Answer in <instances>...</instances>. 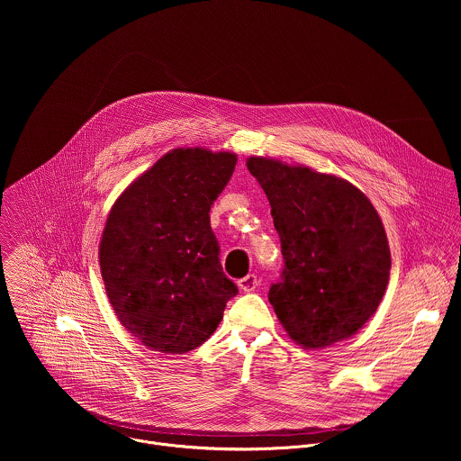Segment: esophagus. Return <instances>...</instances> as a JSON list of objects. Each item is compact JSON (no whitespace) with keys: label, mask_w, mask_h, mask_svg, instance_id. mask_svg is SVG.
Returning <instances> with one entry per match:
<instances>
[{"label":"esophagus","mask_w":461,"mask_h":461,"mask_svg":"<svg viewBox=\"0 0 461 461\" xmlns=\"http://www.w3.org/2000/svg\"><path fill=\"white\" fill-rule=\"evenodd\" d=\"M238 285H240V289H241V291H245V293L256 291V289H258V285H259V276H258V275H254V273H250V275H247V276L240 278V280H238Z\"/></svg>","instance_id":"esophagus-1"}]
</instances>
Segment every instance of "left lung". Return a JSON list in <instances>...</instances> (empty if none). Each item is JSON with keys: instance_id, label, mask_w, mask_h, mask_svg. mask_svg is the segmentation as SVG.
Returning <instances> with one entry per match:
<instances>
[{"instance_id": "1", "label": "left lung", "mask_w": 461, "mask_h": 461, "mask_svg": "<svg viewBox=\"0 0 461 461\" xmlns=\"http://www.w3.org/2000/svg\"><path fill=\"white\" fill-rule=\"evenodd\" d=\"M250 174L271 205L284 269L269 303L289 337L327 348L376 312L391 276L384 223L358 188L335 176L250 158Z\"/></svg>"}]
</instances>
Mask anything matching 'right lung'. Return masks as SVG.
Wrapping results in <instances>:
<instances>
[{"mask_svg":"<svg viewBox=\"0 0 461 461\" xmlns=\"http://www.w3.org/2000/svg\"><path fill=\"white\" fill-rule=\"evenodd\" d=\"M236 161L230 152L174 149L108 214L99 247L106 294L119 321L154 351L198 348L238 294L209 220Z\"/></svg>","mask_w":461,"mask_h":461,"instance_id":"obj_1","label":"right lung"}]
</instances>
